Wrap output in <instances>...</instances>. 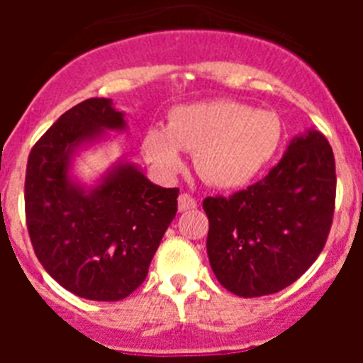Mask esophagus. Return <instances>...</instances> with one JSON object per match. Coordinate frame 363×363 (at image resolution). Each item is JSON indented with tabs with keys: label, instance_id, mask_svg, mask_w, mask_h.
<instances>
[{
	"label": "esophagus",
	"instance_id": "esophagus-1",
	"mask_svg": "<svg viewBox=\"0 0 363 363\" xmlns=\"http://www.w3.org/2000/svg\"><path fill=\"white\" fill-rule=\"evenodd\" d=\"M196 200L191 196V194H187V192H184V194H179L178 198V209L179 213H185V211H194L196 209Z\"/></svg>",
	"mask_w": 363,
	"mask_h": 363
}]
</instances>
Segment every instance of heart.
I'll return each instance as SVG.
<instances>
[{
	"mask_svg": "<svg viewBox=\"0 0 363 363\" xmlns=\"http://www.w3.org/2000/svg\"><path fill=\"white\" fill-rule=\"evenodd\" d=\"M284 138L272 111H256L234 99L172 108L167 127L154 125L143 136L145 158L165 176L184 171L182 150L196 152V169L218 189L245 187L269 165Z\"/></svg>",
	"mask_w": 363,
	"mask_h": 363,
	"instance_id": "1",
	"label": "heart"
}]
</instances>
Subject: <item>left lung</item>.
Returning <instances> with one entry per match:
<instances>
[{
  "mask_svg": "<svg viewBox=\"0 0 363 363\" xmlns=\"http://www.w3.org/2000/svg\"><path fill=\"white\" fill-rule=\"evenodd\" d=\"M335 198V154L325 136L309 130L294 138L264 179L203 200L214 277L243 298L285 289L322 252Z\"/></svg>",
  "mask_w": 363,
  "mask_h": 363,
  "instance_id": "8db88e82",
  "label": "left lung"
}]
</instances>
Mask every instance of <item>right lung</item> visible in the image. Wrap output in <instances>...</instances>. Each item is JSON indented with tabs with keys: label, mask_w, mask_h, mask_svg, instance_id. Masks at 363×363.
<instances>
[{
	"label": "right lung",
	"mask_w": 363,
	"mask_h": 363,
	"mask_svg": "<svg viewBox=\"0 0 363 363\" xmlns=\"http://www.w3.org/2000/svg\"><path fill=\"white\" fill-rule=\"evenodd\" d=\"M123 130V112L91 98L57 118L32 147L25 218L40 264L76 296L118 301L136 291L178 211V189H163L118 163L86 191L69 176L72 154L104 130Z\"/></svg>",
	"instance_id": "obj_1"
}]
</instances>
